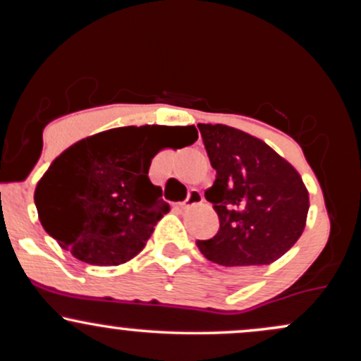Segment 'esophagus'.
Instances as JSON below:
<instances>
[{
	"mask_svg": "<svg viewBox=\"0 0 361 361\" xmlns=\"http://www.w3.org/2000/svg\"><path fill=\"white\" fill-rule=\"evenodd\" d=\"M202 202H204V193H202L200 190H195L193 188V190H190L188 197H186L180 205L183 207V209H188V207L198 205V204H202Z\"/></svg>",
	"mask_w": 361,
	"mask_h": 361,
	"instance_id": "esophagus-1",
	"label": "esophagus"
}]
</instances>
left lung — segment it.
Listing matches in <instances>:
<instances>
[{
    "mask_svg": "<svg viewBox=\"0 0 361 361\" xmlns=\"http://www.w3.org/2000/svg\"><path fill=\"white\" fill-rule=\"evenodd\" d=\"M198 130L215 169L205 192L219 215L214 238L197 241L222 267H263L283 256L305 227L309 193L292 164L263 140L227 126Z\"/></svg>",
    "mask_w": 361,
    "mask_h": 361,
    "instance_id": "8db88e82",
    "label": "left lung"
}]
</instances>
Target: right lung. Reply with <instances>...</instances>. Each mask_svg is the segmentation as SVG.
<instances>
[{"label": "right lung", "mask_w": 361, "mask_h": 361, "mask_svg": "<svg viewBox=\"0 0 361 361\" xmlns=\"http://www.w3.org/2000/svg\"><path fill=\"white\" fill-rule=\"evenodd\" d=\"M198 139L188 127H120L66 149L35 188L45 233L74 258L111 267L142 251L169 209L149 180L151 159L168 146Z\"/></svg>", "instance_id": "1"}]
</instances>
